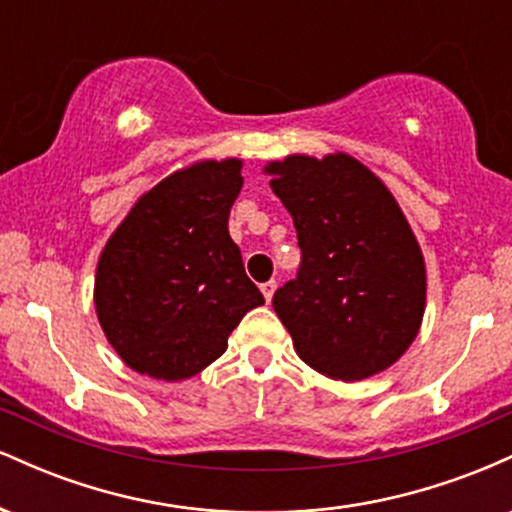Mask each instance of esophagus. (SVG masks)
Wrapping results in <instances>:
<instances>
[{"label": "esophagus", "instance_id": "1", "mask_svg": "<svg viewBox=\"0 0 512 512\" xmlns=\"http://www.w3.org/2000/svg\"><path fill=\"white\" fill-rule=\"evenodd\" d=\"M262 289V293H264V301H272V296H274V291H276V281L274 279H269V281H264V284L260 286Z\"/></svg>", "mask_w": 512, "mask_h": 512}]
</instances>
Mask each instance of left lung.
Masks as SVG:
<instances>
[{
	"instance_id": "obj_1",
	"label": "left lung",
	"mask_w": 512,
	"mask_h": 512,
	"mask_svg": "<svg viewBox=\"0 0 512 512\" xmlns=\"http://www.w3.org/2000/svg\"><path fill=\"white\" fill-rule=\"evenodd\" d=\"M264 173L301 248L298 276L272 301L296 354L344 383L390 368L426 310L424 255L397 199L349 154H293Z\"/></svg>"
}]
</instances>
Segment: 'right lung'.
<instances>
[{"label": "right lung", "mask_w": 512, "mask_h": 512, "mask_svg": "<svg viewBox=\"0 0 512 512\" xmlns=\"http://www.w3.org/2000/svg\"><path fill=\"white\" fill-rule=\"evenodd\" d=\"M240 168V158H223L175 170L105 243L93 303L110 346L137 373L166 383L202 373L264 303L228 236Z\"/></svg>", "instance_id": "add662e5"}]
</instances>
